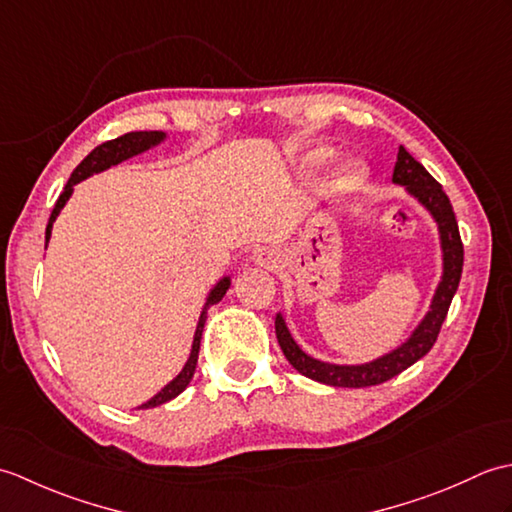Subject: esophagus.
<instances>
[{
    "label": "esophagus",
    "mask_w": 512,
    "mask_h": 512,
    "mask_svg": "<svg viewBox=\"0 0 512 512\" xmlns=\"http://www.w3.org/2000/svg\"><path fill=\"white\" fill-rule=\"evenodd\" d=\"M253 262L262 268H279L281 266V253L273 246H262L253 253Z\"/></svg>",
    "instance_id": "obj_1"
}]
</instances>
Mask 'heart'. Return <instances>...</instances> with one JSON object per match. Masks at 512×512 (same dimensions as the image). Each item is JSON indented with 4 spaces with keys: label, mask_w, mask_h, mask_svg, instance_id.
<instances>
[{
    "label": "heart",
    "mask_w": 512,
    "mask_h": 512,
    "mask_svg": "<svg viewBox=\"0 0 512 512\" xmlns=\"http://www.w3.org/2000/svg\"><path fill=\"white\" fill-rule=\"evenodd\" d=\"M334 158V151L328 147H317L310 149L306 158H303V165L308 169H323L328 167ZM363 178V167L358 162H347V165L341 169V184L343 187H356L358 180Z\"/></svg>",
    "instance_id": "heart-1"
}]
</instances>
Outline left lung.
Masks as SVG:
<instances>
[{
	"label": "left lung",
	"instance_id": "8db88e82",
	"mask_svg": "<svg viewBox=\"0 0 512 512\" xmlns=\"http://www.w3.org/2000/svg\"><path fill=\"white\" fill-rule=\"evenodd\" d=\"M391 182L400 184V187L407 191V195H411V198L433 217V222L438 226L442 275L436 292H433L431 297V306L424 312V317L420 319L416 328L411 330V334L398 347L374 358V361L356 365L319 361V358L303 352L301 345L295 341V336L288 330L284 312H277L275 332L281 345V352H284L288 363L295 367L299 374L317 380V383L330 387H372L385 383V380L398 376L400 372H405L407 367L420 361V358L431 350L433 343H436L442 323L447 319L451 299L460 286L464 248L447 193L442 191L440 184L431 178V173L424 169L405 147L398 149V160Z\"/></svg>",
	"mask_w": 512,
	"mask_h": 512
}]
</instances>
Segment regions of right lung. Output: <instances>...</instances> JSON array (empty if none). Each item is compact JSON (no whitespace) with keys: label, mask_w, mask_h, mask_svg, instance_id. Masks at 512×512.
Instances as JSON below:
<instances>
[{"label":"right lung","mask_w":512,"mask_h":512,"mask_svg":"<svg viewBox=\"0 0 512 512\" xmlns=\"http://www.w3.org/2000/svg\"><path fill=\"white\" fill-rule=\"evenodd\" d=\"M167 134L165 132H132V134H125V136H118L114 140H107V143L99 145L96 149H92L88 156L81 160V165L72 171V176L68 180V184L63 187V193L59 195L57 204H54L52 215H50V222L46 226V246L50 242V235H52V224L57 220L61 209L65 206V202L70 200V195L74 193V184L83 182L85 178L94 176V173H101L105 169H110L114 165H121V162L134 158L138 154H145V151L158 147L160 143H165ZM231 288V277H222L217 284L209 290V295H206V301L202 306L200 312V319H198V328H195L193 334V343H191V354L187 358V363L180 369V374L169 380V383L162 387L154 398H149L147 402H143L138 409H151V407H158V405H165V402L173 400L176 396H180L187 385L191 383V378L195 374V365H198V354H200V341H202V330H204V323H206V310L215 303H220L222 297L226 295V290Z\"/></svg>","instance_id":"right-lung-1"}]
</instances>
